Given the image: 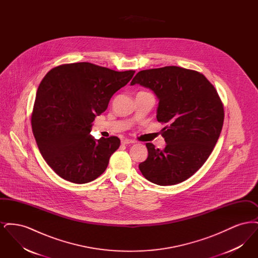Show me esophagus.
Segmentation results:
<instances>
[{
    "mask_svg": "<svg viewBox=\"0 0 258 258\" xmlns=\"http://www.w3.org/2000/svg\"><path fill=\"white\" fill-rule=\"evenodd\" d=\"M133 143H135V141H134V140H132V139H127V138H125V139H123V140H122V144H123V145H126V144H133Z\"/></svg>",
    "mask_w": 258,
    "mask_h": 258,
    "instance_id": "esophagus-1",
    "label": "esophagus"
}]
</instances>
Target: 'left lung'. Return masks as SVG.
I'll return each mask as SVG.
<instances>
[{
    "mask_svg": "<svg viewBox=\"0 0 258 258\" xmlns=\"http://www.w3.org/2000/svg\"><path fill=\"white\" fill-rule=\"evenodd\" d=\"M152 90L159 98L157 119L166 123L163 150L147 143L139 169L160 185L179 184L205 163L221 135L224 110L215 87L200 73L175 66L141 71L131 85Z\"/></svg>",
    "mask_w": 258,
    "mask_h": 258,
    "instance_id": "left-lung-1",
    "label": "left lung"
}]
</instances>
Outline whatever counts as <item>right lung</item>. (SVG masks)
<instances>
[{"label": "right lung", "mask_w": 258, "mask_h": 258, "mask_svg": "<svg viewBox=\"0 0 258 258\" xmlns=\"http://www.w3.org/2000/svg\"><path fill=\"white\" fill-rule=\"evenodd\" d=\"M135 73L83 61L58 66L44 76L37 91L32 128L42 158L61 178L85 184L105 171L120 139L96 140L90 135L92 123Z\"/></svg>", "instance_id": "add662e5"}]
</instances>
